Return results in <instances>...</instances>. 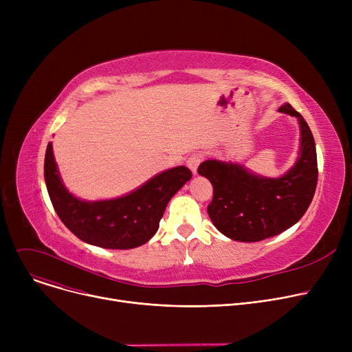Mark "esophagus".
<instances>
[{"label":"esophagus","instance_id":"1","mask_svg":"<svg viewBox=\"0 0 352 352\" xmlns=\"http://www.w3.org/2000/svg\"><path fill=\"white\" fill-rule=\"evenodd\" d=\"M202 158H204V155H202L201 153H194V154L190 155V158H188V161H187V165L190 166V170H191L194 174H197V168H198L199 162L202 161Z\"/></svg>","mask_w":352,"mask_h":352}]
</instances>
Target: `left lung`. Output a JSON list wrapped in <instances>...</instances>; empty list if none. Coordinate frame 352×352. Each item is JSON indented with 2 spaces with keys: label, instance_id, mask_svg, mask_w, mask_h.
<instances>
[{
  "label": "left lung",
  "instance_id": "1",
  "mask_svg": "<svg viewBox=\"0 0 352 352\" xmlns=\"http://www.w3.org/2000/svg\"><path fill=\"white\" fill-rule=\"evenodd\" d=\"M280 111L297 117L301 128L298 161L284 177H256L236 164L215 160L198 166V174L208 178L214 188L207 208L212 224L235 241L255 243L281 234L300 221L316 194L318 165L311 129L289 104Z\"/></svg>",
  "mask_w": 352,
  "mask_h": 352
}]
</instances>
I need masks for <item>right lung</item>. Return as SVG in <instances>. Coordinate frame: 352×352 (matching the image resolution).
<instances>
[{"instance_id": "1", "label": "right lung", "mask_w": 352, "mask_h": 352, "mask_svg": "<svg viewBox=\"0 0 352 352\" xmlns=\"http://www.w3.org/2000/svg\"><path fill=\"white\" fill-rule=\"evenodd\" d=\"M44 177L55 212L74 235L97 247L129 250L145 244L157 232L166 204L192 173L184 165L175 166L125 197L87 202L72 197L63 186L50 142Z\"/></svg>"}]
</instances>
